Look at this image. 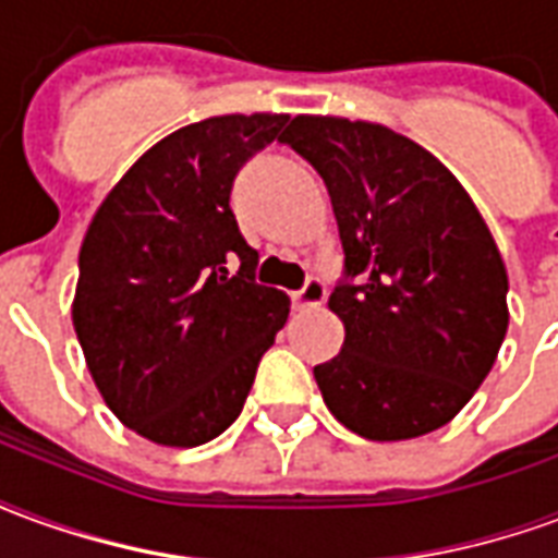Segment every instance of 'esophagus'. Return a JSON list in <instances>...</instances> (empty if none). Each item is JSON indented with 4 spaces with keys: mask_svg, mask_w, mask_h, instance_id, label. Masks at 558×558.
Wrapping results in <instances>:
<instances>
[{
    "mask_svg": "<svg viewBox=\"0 0 558 558\" xmlns=\"http://www.w3.org/2000/svg\"><path fill=\"white\" fill-rule=\"evenodd\" d=\"M326 283L319 278H311L307 283H304L302 290L292 292V304L299 307V311H311V307H319V304L326 302Z\"/></svg>",
    "mask_w": 558,
    "mask_h": 558,
    "instance_id": "obj_1",
    "label": "esophagus"
}]
</instances>
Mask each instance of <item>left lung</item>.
<instances>
[{
	"mask_svg": "<svg viewBox=\"0 0 558 558\" xmlns=\"http://www.w3.org/2000/svg\"><path fill=\"white\" fill-rule=\"evenodd\" d=\"M280 143L331 196L347 278L328 295L343 350L316 364L331 415L374 442L439 430L490 374L508 271L490 227L427 148L376 122L295 116Z\"/></svg>",
	"mask_w": 558,
	"mask_h": 558,
	"instance_id": "obj_1",
	"label": "left lung"
}]
</instances>
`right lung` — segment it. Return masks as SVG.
Returning a JSON list of instances; mask_svg holds the SVG:
<instances>
[{
  "label": "right lung",
  "instance_id": "add662e5",
  "mask_svg": "<svg viewBox=\"0 0 558 558\" xmlns=\"http://www.w3.org/2000/svg\"><path fill=\"white\" fill-rule=\"evenodd\" d=\"M287 119L230 113L172 131L86 230L74 331L104 403L148 442L194 448L227 430L290 316L287 292L254 283L259 256L230 208L235 172Z\"/></svg>",
  "mask_w": 558,
  "mask_h": 558
}]
</instances>
